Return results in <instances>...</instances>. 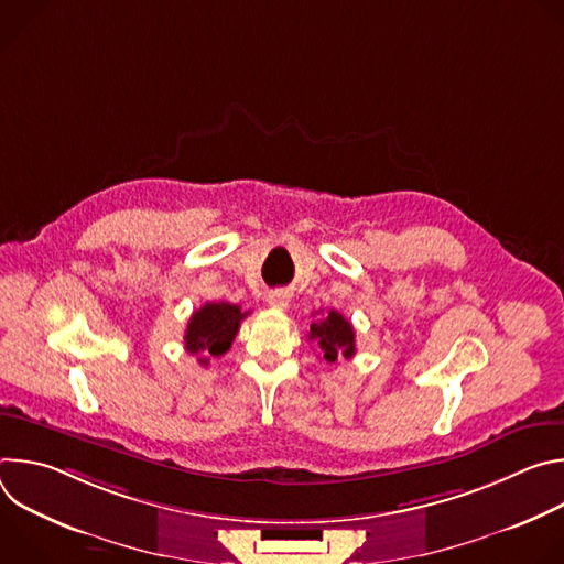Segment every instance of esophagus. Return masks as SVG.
I'll return each mask as SVG.
<instances>
[{
  "instance_id": "obj_1",
  "label": "esophagus",
  "mask_w": 564,
  "mask_h": 564,
  "mask_svg": "<svg viewBox=\"0 0 564 564\" xmlns=\"http://www.w3.org/2000/svg\"><path fill=\"white\" fill-rule=\"evenodd\" d=\"M288 292H283V290H274V292H270L268 294V303L272 305V307H279V310H283V307H288Z\"/></svg>"
}]
</instances>
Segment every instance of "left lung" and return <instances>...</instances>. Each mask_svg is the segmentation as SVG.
I'll use <instances>...</instances> for the list:
<instances>
[{"instance_id": "left-lung-1", "label": "left lung", "mask_w": 564, "mask_h": 564, "mask_svg": "<svg viewBox=\"0 0 564 564\" xmlns=\"http://www.w3.org/2000/svg\"><path fill=\"white\" fill-rule=\"evenodd\" d=\"M307 337L318 346L321 355H324L328 364H335L339 355L346 359L355 355L352 324L337 310H330L321 321H312Z\"/></svg>"}]
</instances>
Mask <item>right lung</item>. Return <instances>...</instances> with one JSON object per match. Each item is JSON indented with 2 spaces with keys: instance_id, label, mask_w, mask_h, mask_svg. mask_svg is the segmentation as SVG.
<instances>
[{
  "instance_id": "obj_1",
  "label": "right lung",
  "mask_w": 564,
  "mask_h": 564,
  "mask_svg": "<svg viewBox=\"0 0 564 564\" xmlns=\"http://www.w3.org/2000/svg\"><path fill=\"white\" fill-rule=\"evenodd\" d=\"M250 312H240L234 303H205L189 318L185 330V350L198 357L203 366H207L209 357H220L231 348V341Z\"/></svg>"
}]
</instances>
